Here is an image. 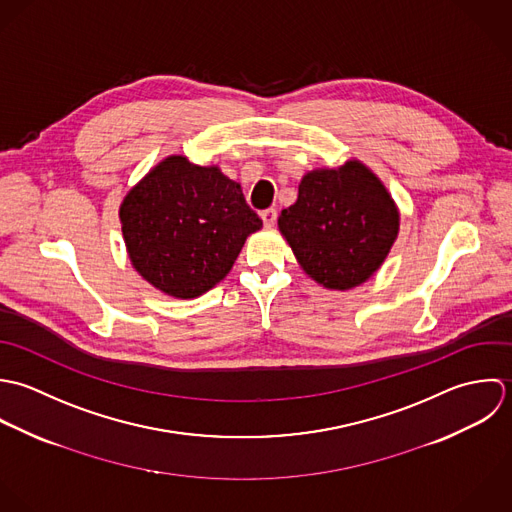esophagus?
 I'll use <instances>...</instances> for the list:
<instances>
[{"label":"esophagus","mask_w":512,"mask_h":512,"mask_svg":"<svg viewBox=\"0 0 512 512\" xmlns=\"http://www.w3.org/2000/svg\"><path fill=\"white\" fill-rule=\"evenodd\" d=\"M261 219H263L265 227H273L277 223V209H265L261 213Z\"/></svg>","instance_id":"1"}]
</instances>
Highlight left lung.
Masks as SVG:
<instances>
[{"mask_svg":"<svg viewBox=\"0 0 512 512\" xmlns=\"http://www.w3.org/2000/svg\"><path fill=\"white\" fill-rule=\"evenodd\" d=\"M277 223L314 283L350 291L386 261L400 233V209L366 164L348 160L307 172L297 202Z\"/></svg>","mask_w":512,"mask_h":512,"instance_id":"8db88e82","label":"left lung"}]
</instances>
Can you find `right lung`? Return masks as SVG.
Listing matches in <instances>:
<instances>
[{
    "label": "right lung",
    "mask_w": 512,
    "mask_h": 512,
    "mask_svg": "<svg viewBox=\"0 0 512 512\" xmlns=\"http://www.w3.org/2000/svg\"><path fill=\"white\" fill-rule=\"evenodd\" d=\"M136 273L160 293L196 299L231 271L245 239L263 227L243 190L219 166L172 154L158 162L118 209Z\"/></svg>",
    "instance_id": "right-lung-1"
}]
</instances>
